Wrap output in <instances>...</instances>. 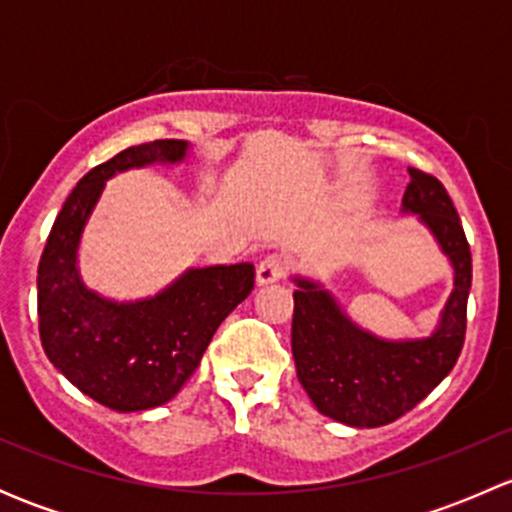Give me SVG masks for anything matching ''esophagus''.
<instances>
[{
	"mask_svg": "<svg viewBox=\"0 0 512 512\" xmlns=\"http://www.w3.org/2000/svg\"><path fill=\"white\" fill-rule=\"evenodd\" d=\"M289 270V257L282 252H272L257 265V285H270V282L282 280Z\"/></svg>",
	"mask_w": 512,
	"mask_h": 512,
	"instance_id": "1",
	"label": "esophagus"
}]
</instances>
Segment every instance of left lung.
I'll return each mask as SVG.
<instances>
[{"instance_id":"left-lung-1","label":"left lung","mask_w":512,"mask_h":512,"mask_svg":"<svg viewBox=\"0 0 512 512\" xmlns=\"http://www.w3.org/2000/svg\"><path fill=\"white\" fill-rule=\"evenodd\" d=\"M401 205L418 215L453 265V292L436 332L426 339L386 342L356 327L322 285L294 277L292 356L297 379L319 414L356 428L396 421L448 376L466 339L471 247L443 183L409 168Z\"/></svg>"}]
</instances>
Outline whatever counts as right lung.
Wrapping results in <instances>:
<instances>
[{"label":"right lung","instance_id":"1","mask_svg":"<svg viewBox=\"0 0 512 512\" xmlns=\"http://www.w3.org/2000/svg\"><path fill=\"white\" fill-rule=\"evenodd\" d=\"M185 141L131 146L79 180L56 215L39 260V337L51 364L113 411L156 409L198 369L215 329L255 287V265L188 270L156 297L113 302L91 292L76 267L81 232L111 175L180 163Z\"/></svg>","mask_w":512,"mask_h":512}]
</instances>
